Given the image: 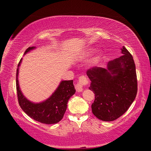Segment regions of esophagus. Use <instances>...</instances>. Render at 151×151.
I'll use <instances>...</instances> for the list:
<instances>
[{
	"label": "esophagus",
	"instance_id": "obj_1",
	"mask_svg": "<svg viewBox=\"0 0 151 151\" xmlns=\"http://www.w3.org/2000/svg\"><path fill=\"white\" fill-rule=\"evenodd\" d=\"M87 83V80H86V77L84 76H82L80 78L79 82L76 84L75 87L76 89L78 92H82L83 91V85Z\"/></svg>",
	"mask_w": 151,
	"mask_h": 151
}]
</instances>
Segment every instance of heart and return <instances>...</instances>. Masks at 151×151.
I'll return each instance as SVG.
<instances>
[{
	"label": "heart",
	"mask_w": 151,
	"mask_h": 151,
	"mask_svg": "<svg viewBox=\"0 0 151 151\" xmlns=\"http://www.w3.org/2000/svg\"><path fill=\"white\" fill-rule=\"evenodd\" d=\"M93 52V49H91V48L87 49L84 51L83 55L84 57H88V56H89V55H91ZM101 57H102V52H100V51H98V52L97 53L96 55H95V56L92 58V60H91L92 63H98V62L100 60Z\"/></svg>",
	"instance_id": "b5f03b06"
}]
</instances>
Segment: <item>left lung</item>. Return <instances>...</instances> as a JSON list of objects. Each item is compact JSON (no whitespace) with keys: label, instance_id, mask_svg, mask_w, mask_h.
Returning a JSON list of instances; mask_svg holds the SVG:
<instances>
[{"label":"left lung","instance_id":"left-lung-1","mask_svg":"<svg viewBox=\"0 0 151 151\" xmlns=\"http://www.w3.org/2000/svg\"><path fill=\"white\" fill-rule=\"evenodd\" d=\"M122 55L109 61L106 68L95 67L86 74L89 89L95 93L92 113L99 119L111 122L122 116L135 100L137 91L135 65L124 47Z\"/></svg>","mask_w":151,"mask_h":151}]
</instances>
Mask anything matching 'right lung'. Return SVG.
Instances as JSON below:
<instances>
[{
  "label": "right lung",
  "instance_id": "obj_1",
  "mask_svg": "<svg viewBox=\"0 0 151 151\" xmlns=\"http://www.w3.org/2000/svg\"><path fill=\"white\" fill-rule=\"evenodd\" d=\"M36 49V47H29L24 55ZM22 60V59L20 60L16 71V90L20 106L28 116L39 122L46 124L59 122L67 110L68 101L76 93L73 81L62 80L48 98L40 102H32L22 93L18 82V73Z\"/></svg>",
  "mask_w": 151,
  "mask_h": 151
}]
</instances>
